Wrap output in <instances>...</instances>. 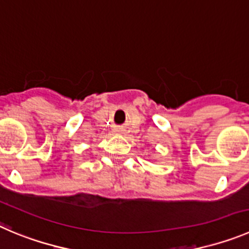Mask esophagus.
Wrapping results in <instances>:
<instances>
[{"mask_svg":"<svg viewBox=\"0 0 249 249\" xmlns=\"http://www.w3.org/2000/svg\"><path fill=\"white\" fill-rule=\"evenodd\" d=\"M122 131H123V130L119 129V127H117V129H114V132H115V134H122Z\"/></svg>","mask_w":249,"mask_h":249,"instance_id":"esophagus-1","label":"esophagus"}]
</instances>
